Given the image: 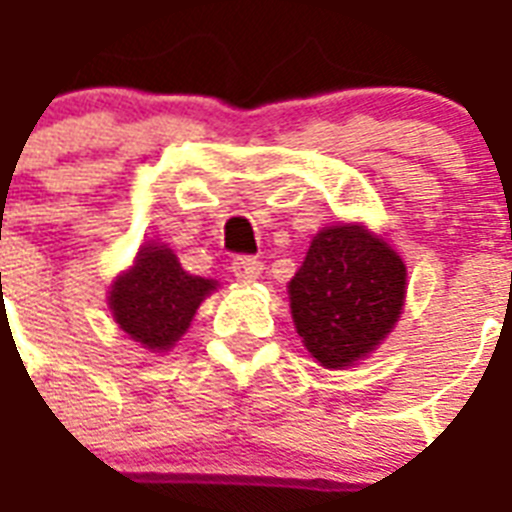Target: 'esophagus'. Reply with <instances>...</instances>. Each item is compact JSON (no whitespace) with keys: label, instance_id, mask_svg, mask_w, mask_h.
I'll use <instances>...</instances> for the list:
<instances>
[{"label":"esophagus","instance_id":"34e87169","mask_svg":"<svg viewBox=\"0 0 512 512\" xmlns=\"http://www.w3.org/2000/svg\"><path fill=\"white\" fill-rule=\"evenodd\" d=\"M232 272H235L237 280L253 283V280L261 275V261L253 259V256H237V259L232 261Z\"/></svg>","mask_w":512,"mask_h":512}]
</instances>
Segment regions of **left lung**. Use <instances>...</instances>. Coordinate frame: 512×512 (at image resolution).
Returning a JSON list of instances; mask_svg holds the SVG:
<instances>
[{"mask_svg":"<svg viewBox=\"0 0 512 512\" xmlns=\"http://www.w3.org/2000/svg\"><path fill=\"white\" fill-rule=\"evenodd\" d=\"M406 285L398 251L366 224L323 227L288 283L296 334L320 366H355L390 336Z\"/></svg>","mask_w":512,"mask_h":512,"instance_id":"obj_1","label":"left lung"}]
</instances>
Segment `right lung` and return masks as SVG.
<instances>
[{"instance_id": "right-lung-1", "label": "right lung", "mask_w": 512, "mask_h": 512, "mask_svg": "<svg viewBox=\"0 0 512 512\" xmlns=\"http://www.w3.org/2000/svg\"><path fill=\"white\" fill-rule=\"evenodd\" d=\"M216 288V280L189 275L168 243H146L133 264L114 277L106 299L114 323L133 342L149 352H168Z\"/></svg>"}]
</instances>
